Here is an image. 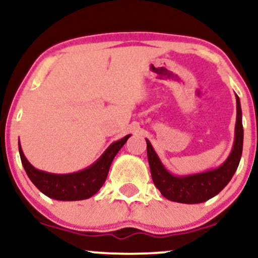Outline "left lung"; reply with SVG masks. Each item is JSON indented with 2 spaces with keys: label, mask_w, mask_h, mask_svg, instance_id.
Masks as SVG:
<instances>
[{
  "label": "left lung",
  "mask_w": 258,
  "mask_h": 258,
  "mask_svg": "<svg viewBox=\"0 0 258 258\" xmlns=\"http://www.w3.org/2000/svg\"><path fill=\"white\" fill-rule=\"evenodd\" d=\"M241 115L240 99L236 96L235 138H234L232 153L220 167L206 172L189 174V176H174L165 168L150 142L146 139L148 161H149L153 182L162 197L176 203L199 204L211 199L220 193L232 179L240 162L242 141H244Z\"/></svg>",
  "instance_id": "8db88e82"
}]
</instances>
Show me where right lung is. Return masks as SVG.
I'll return each instance as SVG.
<instances>
[{
  "label": "right lung",
  "instance_id": "1",
  "mask_svg": "<svg viewBox=\"0 0 258 258\" xmlns=\"http://www.w3.org/2000/svg\"><path fill=\"white\" fill-rule=\"evenodd\" d=\"M130 137L131 135L114 142L93 165L75 173L55 174L37 170L26 160L20 143L19 154L26 174L31 179V182L37 186L38 190L42 191L44 195L61 201L84 200L91 198L102 188L108 176L112 160Z\"/></svg>",
  "mask_w": 258,
  "mask_h": 258
}]
</instances>
